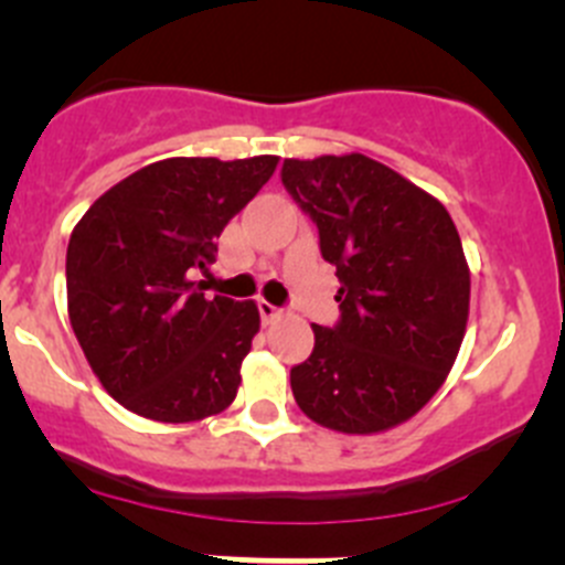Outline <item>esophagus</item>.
<instances>
[{"mask_svg": "<svg viewBox=\"0 0 565 565\" xmlns=\"http://www.w3.org/2000/svg\"><path fill=\"white\" fill-rule=\"evenodd\" d=\"M259 315H262V322H265V324H270V322H276V319L281 317L284 311L278 309V306L267 303V300H259Z\"/></svg>", "mask_w": 565, "mask_h": 565, "instance_id": "1", "label": "esophagus"}]
</instances>
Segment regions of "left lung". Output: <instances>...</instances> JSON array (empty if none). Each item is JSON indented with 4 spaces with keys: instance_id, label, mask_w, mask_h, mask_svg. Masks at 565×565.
<instances>
[{
    "instance_id": "8db88e82",
    "label": "left lung",
    "mask_w": 565,
    "mask_h": 565,
    "mask_svg": "<svg viewBox=\"0 0 565 565\" xmlns=\"http://www.w3.org/2000/svg\"><path fill=\"white\" fill-rule=\"evenodd\" d=\"M281 182L315 218L339 276L341 322L315 328L292 369L298 407L324 429L377 435L429 404L459 355L470 267L440 199L374 158H287Z\"/></svg>"
}]
</instances>
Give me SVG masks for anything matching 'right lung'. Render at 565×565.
<instances>
[{"instance_id": "add662e5", "label": "right lung", "mask_w": 565, "mask_h": 565, "mask_svg": "<svg viewBox=\"0 0 565 565\" xmlns=\"http://www.w3.org/2000/svg\"><path fill=\"white\" fill-rule=\"evenodd\" d=\"M276 167L278 156L167 158L108 188L73 226L67 317L125 409L191 424L235 402L259 309L210 295L204 278L224 226Z\"/></svg>"}]
</instances>
